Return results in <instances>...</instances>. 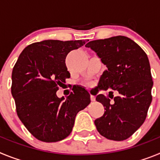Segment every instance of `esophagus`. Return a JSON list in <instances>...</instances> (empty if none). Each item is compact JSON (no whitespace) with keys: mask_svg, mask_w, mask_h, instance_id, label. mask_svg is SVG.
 <instances>
[{"mask_svg":"<svg viewBox=\"0 0 160 160\" xmlns=\"http://www.w3.org/2000/svg\"><path fill=\"white\" fill-rule=\"evenodd\" d=\"M90 100L92 102H94L95 101V97L94 95H90Z\"/></svg>","mask_w":160,"mask_h":160,"instance_id":"esophagus-1","label":"esophagus"}]
</instances>
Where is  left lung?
Returning a JSON list of instances; mask_svg holds the SVG:
<instances>
[{
    "label": "left lung",
    "instance_id": "obj_1",
    "mask_svg": "<svg viewBox=\"0 0 160 160\" xmlns=\"http://www.w3.org/2000/svg\"><path fill=\"white\" fill-rule=\"evenodd\" d=\"M86 47L94 50L107 67L101 75L97 89L117 90L111 99L100 94L96 100L104 107L102 116L94 120L98 131L108 139L125 140L144 122L152 100L153 87L148 55L129 38L112 37L91 41Z\"/></svg>",
    "mask_w": 160,
    "mask_h": 160
}]
</instances>
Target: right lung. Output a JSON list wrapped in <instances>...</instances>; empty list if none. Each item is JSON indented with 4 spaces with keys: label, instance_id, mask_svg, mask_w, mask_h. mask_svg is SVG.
<instances>
[{
    "label": "right lung",
    "instance_id": "right-lung-1",
    "mask_svg": "<svg viewBox=\"0 0 160 160\" xmlns=\"http://www.w3.org/2000/svg\"><path fill=\"white\" fill-rule=\"evenodd\" d=\"M86 41L46 40L32 43L20 54L12 72L11 93L17 114L38 140H62L73 129L78 113L90 103V94L79 87L66 98L56 94L70 73L66 58Z\"/></svg>",
    "mask_w": 160,
    "mask_h": 160
}]
</instances>
